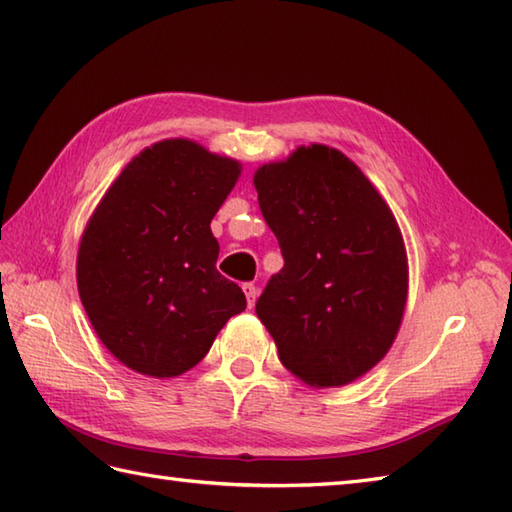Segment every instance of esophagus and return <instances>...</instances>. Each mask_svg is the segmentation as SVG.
<instances>
[{
	"mask_svg": "<svg viewBox=\"0 0 512 512\" xmlns=\"http://www.w3.org/2000/svg\"><path fill=\"white\" fill-rule=\"evenodd\" d=\"M242 290L246 295V301H248V308L255 306V299H257V286L250 284V281H246V284H242Z\"/></svg>",
	"mask_w": 512,
	"mask_h": 512,
	"instance_id": "1",
	"label": "esophagus"
}]
</instances>
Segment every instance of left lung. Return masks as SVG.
I'll use <instances>...</instances> for the list:
<instances>
[{
	"mask_svg": "<svg viewBox=\"0 0 512 512\" xmlns=\"http://www.w3.org/2000/svg\"><path fill=\"white\" fill-rule=\"evenodd\" d=\"M255 189L284 255L257 317L303 383H352L387 354L405 312L407 255L394 215L363 171L325 145L257 169Z\"/></svg>",
	"mask_w": 512,
	"mask_h": 512,
	"instance_id": "8db88e82",
	"label": "left lung"
}]
</instances>
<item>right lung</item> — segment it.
Segmentation results:
<instances>
[{"mask_svg": "<svg viewBox=\"0 0 512 512\" xmlns=\"http://www.w3.org/2000/svg\"><path fill=\"white\" fill-rule=\"evenodd\" d=\"M237 176V160L162 140L129 162L96 206L76 281L92 328L123 365L180 376L246 310L242 288L217 273L211 233Z\"/></svg>", "mask_w": 512, "mask_h": 512, "instance_id": "1", "label": "right lung"}]
</instances>
